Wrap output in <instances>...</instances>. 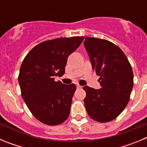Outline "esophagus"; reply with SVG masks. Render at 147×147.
<instances>
[{"instance_id": "esophagus-1", "label": "esophagus", "mask_w": 147, "mask_h": 147, "mask_svg": "<svg viewBox=\"0 0 147 147\" xmlns=\"http://www.w3.org/2000/svg\"><path fill=\"white\" fill-rule=\"evenodd\" d=\"M76 88H82V86H81V85H76Z\"/></svg>"}]
</instances>
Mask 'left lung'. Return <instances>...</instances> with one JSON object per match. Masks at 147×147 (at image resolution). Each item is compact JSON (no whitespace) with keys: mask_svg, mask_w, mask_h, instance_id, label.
<instances>
[{"mask_svg":"<svg viewBox=\"0 0 147 147\" xmlns=\"http://www.w3.org/2000/svg\"><path fill=\"white\" fill-rule=\"evenodd\" d=\"M84 45L102 88L85 86V109L92 119L107 122L127 106L133 87L132 67L124 52L108 40L85 37Z\"/></svg>","mask_w":147,"mask_h":147,"instance_id":"1","label":"left lung"}]
</instances>
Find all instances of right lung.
Instances as JSON below:
<instances>
[{"label":"right lung","instance_id":"obj_1","mask_svg":"<svg viewBox=\"0 0 147 147\" xmlns=\"http://www.w3.org/2000/svg\"><path fill=\"white\" fill-rule=\"evenodd\" d=\"M85 37L45 41L30 51L20 66L18 82L22 97L33 115L47 125H57L68 118L76 87L55 82L62 76L67 57Z\"/></svg>","mask_w":147,"mask_h":147}]
</instances>
